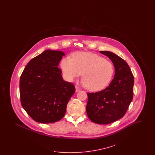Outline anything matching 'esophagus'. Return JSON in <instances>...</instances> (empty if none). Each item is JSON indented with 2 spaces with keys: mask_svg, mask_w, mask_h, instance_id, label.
I'll list each match as a JSON object with an SVG mask.
<instances>
[{
  "mask_svg": "<svg viewBox=\"0 0 155 155\" xmlns=\"http://www.w3.org/2000/svg\"><path fill=\"white\" fill-rule=\"evenodd\" d=\"M80 91H81V89L78 88V87H75V92H79Z\"/></svg>",
  "mask_w": 155,
  "mask_h": 155,
  "instance_id": "obj_1",
  "label": "esophagus"
}]
</instances>
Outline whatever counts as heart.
<instances>
[{"label": "heart", "mask_w": 155, "mask_h": 155, "mask_svg": "<svg viewBox=\"0 0 155 155\" xmlns=\"http://www.w3.org/2000/svg\"><path fill=\"white\" fill-rule=\"evenodd\" d=\"M60 66L65 78L70 82L74 81L82 72L81 84L92 91L106 87L114 71L111 62L92 52H75L73 58L67 56L62 59Z\"/></svg>", "instance_id": "1"}]
</instances>
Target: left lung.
Masks as SVG:
<instances>
[{"instance_id":"left-lung-1","label":"left lung","mask_w":155,"mask_h":155,"mask_svg":"<svg viewBox=\"0 0 155 155\" xmlns=\"http://www.w3.org/2000/svg\"><path fill=\"white\" fill-rule=\"evenodd\" d=\"M115 68L114 78L101 91L88 93L86 111L89 118L99 124H108L122 118L133 101L134 75L127 62L114 53L100 51Z\"/></svg>"}]
</instances>
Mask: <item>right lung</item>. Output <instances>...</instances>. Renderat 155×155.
<instances>
[{
    "label": "right lung",
    "instance_id": "right-lung-1",
    "mask_svg": "<svg viewBox=\"0 0 155 155\" xmlns=\"http://www.w3.org/2000/svg\"><path fill=\"white\" fill-rule=\"evenodd\" d=\"M65 54L46 50L31 59L20 80L22 107L34 121L48 124L63 118L67 105L75 91L74 85L64 81L58 66Z\"/></svg>",
    "mask_w": 155,
    "mask_h": 155
}]
</instances>
